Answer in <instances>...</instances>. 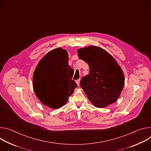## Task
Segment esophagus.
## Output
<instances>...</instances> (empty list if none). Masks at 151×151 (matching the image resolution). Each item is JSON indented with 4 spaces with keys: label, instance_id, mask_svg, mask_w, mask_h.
Returning a JSON list of instances; mask_svg holds the SVG:
<instances>
[{
    "label": "esophagus",
    "instance_id": "1",
    "mask_svg": "<svg viewBox=\"0 0 151 151\" xmlns=\"http://www.w3.org/2000/svg\"><path fill=\"white\" fill-rule=\"evenodd\" d=\"M80 81H81V79H78V80L76 81V83H77L78 87H79V85H80Z\"/></svg>",
    "mask_w": 151,
    "mask_h": 151
}]
</instances>
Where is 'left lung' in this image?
<instances>
[{"instance_id": "1", "label": "left lung", "mask_w": 151, "mask_h": 151, "mask_svg": "<svg viewBox=\"0 0 151 151\" xmlns=\"http://www.w3.org/2000/svg\"><path fill=\"white\" fill-rule=\"evenodd\" d=\"M80 59L87 63L89 74L81 80V88L91 103L104 108L119 97L124 86V75L115 58L104 49L89 46L78 50Z\"/></svg>"}]
</instances>
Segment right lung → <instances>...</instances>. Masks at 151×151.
Listing matches in <instances>:
<instances>
[{
    "mask_svg": "<svg viewBox=\"0 0 151 151\" xmlns=\"http://www.w3.org/2000/svg\"><path fill=\"white\" fill-rule=\"evenodd\" d=\"M69 55L61 48L54 49L39 61L33 75V87L36 97L53 109L65 104L77 87L72 79L73 69L69 65Z\"/></svg>",
    "mask_w": 151,
    "mask_h": 151,
    "instance_id": "obj_1",
    "label": "right lung"
}]
</instances>
